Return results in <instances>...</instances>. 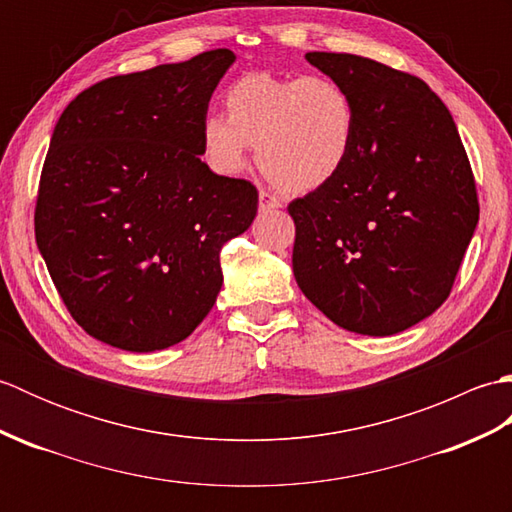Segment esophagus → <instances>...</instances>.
Wrapping results in <instances>:
<instances>
[{"label":"esophagus","mask_w":512,"mask_h":512,"mask_svg":"<svg viewBox=\"0 0 512 512\" xmlns=\"http://www.w3.org/2000/svg\"><path fill=\"white\" fill-rule=\"evenodd\" d=\"M281 209V202L275 198V195H270L268 191H259V211H275Z\"/></svg>","instance_id":"34e87169"}]
</instances>
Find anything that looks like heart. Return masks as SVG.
Returning a JSON list of instances; mask_svg holds the SVG:
<instances>
[{
    "mask_svg": "<svg viewBox=\"0 0 512 512\" xmlns=\"http://www.w3.org/2000/svg\"><path fill=\"white\" fill-rule=\"evenodd\" d=\"M222 116L200 127L204 165L235 178L257 147L264 176L286 193L321 191L350 165L358 112L341 83L328 76L246 74L224 92Z\"/></svg>",
    "mask_w": 512,
    "mask_h": 512,
    "instance_id": "b5f03b06",
    "label": "heart"
}]
</instances>
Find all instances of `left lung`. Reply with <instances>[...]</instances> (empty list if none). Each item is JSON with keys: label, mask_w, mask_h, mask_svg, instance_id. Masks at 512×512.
Listing matches in <instances>:
<instances>
[{"label": "left lung", "mask_w": 512, "mask_h": 512, "mask_svg": "<svg viewBox=\"0 0 512 512\" xmlns=\"http://www.w3.org/2000/svg\"><path fill=\"white\" fill-rule=\"evenodd\" d=\"M358 112L350 165L290 202L292 273L339 328L391 336L449 297L480 204L453 118L418 76L356 54L308 52Z\"/></svg>", "instance_id": "1"}]
</instances>
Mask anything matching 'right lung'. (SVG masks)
Returning <instances> with one entry per match:
<instances>
[{"label": "right lung", "instance_id": "right-lung-1", "mask_svg": "<svg viewBox=\"0 0 512 512\" xmlns=\"http://www.w3.org/2000/svg\"><path fill=\"white\" fill-rule=\"evenodd\" d=\"M235 54L112 76L54 125L35 235L74 321L118 350L156 352L198 328L222 288L220 250L248 231L257 189L202 162L200 127Z\"/></svg>", "mask_w": 512, "mask_h": 512}]
</instances>
